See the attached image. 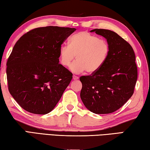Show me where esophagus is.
Returning a JSON list of instances; mask_svg holds the SVG:
<instances>
[{
  "instance_id": "obj_1",
  "label": "esophagus",
  "mask_w": 150,
  "mask_h": 150,
  "mask_svg": "<svg viewBox=\"0 0 150 150\" xmlns=\"http://www.w3.org/2000/svg\"><path fill=\"white\" fill-rule=\"evenodd\" d=\"M73 80H78L79 79V77H77V76H75V75H73Z\"/></svg>"
}]
</instances>
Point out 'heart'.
<instances>
[{"instance_id":"1","label":"heart","mask_w":150,"mask_h":150,"mask_svg":"<svg viewBox=\"0 0 150 150\" xmlns=\"http://www.w3.org/2000/svg\"><path fill=\"white\" fill-rule=\"evenodd\" d=\"M110 47L107 42L87 32L73 35L69 45H61L59 60L63 67H69L75 57L77 60L70 66L75 73L87 71L88 73L98 71L107 59Z\"/></svg>"}]
</instances>
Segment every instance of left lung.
<instances>
[{"mask_svg":"<svg viewBox=\"0 0 150 150\" xmlns=\"http://www.w3.org/2000/svg\"><path fill=\"white\" fill-rule=\"evenodd\" d=\"M91 32L105 38L110 52L98 71L80 77V96L92 112L112 113L122 107L134 93L138 77L135 54L131 45L115 32L95 29Z\"/></svg>","mask_w":150,"mask_h":150,"instance_id":"obj_1","label":"left lung"}]
</instances>
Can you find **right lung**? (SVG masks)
Listing matches in <instances>:
<instances>
[{
  "instance_id": "add662e5",
  "label": "right lung",
  "mask_w": 150,
  "mask_h": 150,
  "mask_svg": "<svg viewBox=\"0 0 150 150\" xmlns=\"http://www.w3.org/2000/svg\"><path fill=\"white\" fill-rule=\"evenodd\" d=\"M75 30L38 28L22 35L14 45L6 63L8 90L25 110L45 115L59 102L73 77L59 63V50Z\"/></svg>"
}]
</instances>
